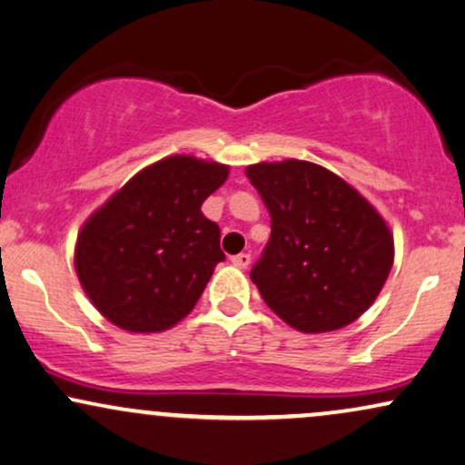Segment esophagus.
<instances>
[{
    "label": "esophagus",
    "mask_w": 465,
    "mask_h": 465,
    "mask_svg": "<svg viewBox=\"0 0 465 465\" xmlns=\"http://www.w3.org/2000/svg\"><path fill=\"white\" fill-rule=\"evenodd\" d=\"M232 263H233V266H238V268H249L251 255H249V252H238V255L232 257Z\"/></svg>",
    "instance_id": "esophagus-1"
}]
</instances>
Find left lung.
Wrapping results in <instances>:
<instances>
[{
    "label": "left lung",
    "instance_id": "8db88e82",
    "mask_svg": "<svg viewBox=\"0 0 465 465\" xmlns=\"http://www.w3.org/2000/svg\"><path fill=\"white\" fill-rule=\"evenodd\" d=\"M246 178L270 213V240L251 281L263 302L301 332H331L371 307L395 244L378 210L315 163H257Z\"/></svg>",
    "mask_w": 465,
    "mask_h": 465
}]
</instances>
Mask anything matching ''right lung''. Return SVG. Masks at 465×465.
<instances>
[{
	"label": "right lung",
	"instance_id": "add662e5",
	"mask_svg": "<svg viewBox=\"0 0 465 465\" xmlns=\"http://www.w3.org/2000/svg\"><path fill=\"white\" fill-rule=\"evenodd\" d=\"M229 167L175 154L141 169L84 223L74 268L87 298L128 332H163L202 296L221 251V229L202 203Z\"/></svg>",
	"mask_w": 465,
	"mask_h": 465
}]
</instances>
